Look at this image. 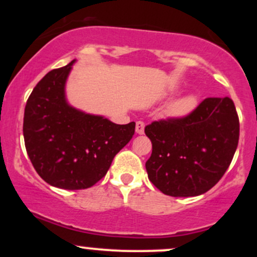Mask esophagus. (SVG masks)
<instances>
[{"label": "esophagus", "mask_w": 257, "mask_h": 257, "mask_svg": "<svg viewBox=\"0 0 257 257\" xmlns=\"http://www.w3.org/2000/svg\"><path fill=\"white\" fill-rule=\"evenodd\" d=\"M135 131H137L138 134H144V131H145V123L143 120H138L137 125H135Z\"/></svg>", "instance_id": "esophagus-1"}]
</instances>
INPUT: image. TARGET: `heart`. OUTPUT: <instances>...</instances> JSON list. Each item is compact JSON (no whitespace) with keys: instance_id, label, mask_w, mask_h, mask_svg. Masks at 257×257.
Returning <instances> with one entry per match:
<instances>
[{"instance_id":"heart-1","label":"heart","mask_w":257,"mask_h":257,"mask_svg":"<svg viewBox=\"0 0 257 257\" xmlns=\"http://www.w3.org/2000/svg\"><path fill=\"white\" fill-rule=\"evenodd\" d=\"M197 105V98L194 95H186L184 98L179 99L178 101L174 102L168 108V114L170 117H175V118H180V117L187 116L190 112L196 107Z\"/></svg>"}]
</instances>
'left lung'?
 Segmentation results:
<instances>
[{"mask_svg": "<svg viewBox=\"0 0 257 257\" xmlns=\"http://www.w3.org/2000/svg\"><path fill=\"white\" fill-rule=\"evenodd\" d=\"M152 143L146 162L150 181L172 197L208 192L228 169L239 140V118L231 98H206L185 117L145 126Z\"/></svg>", "mask_w": 257, "mask_h": 257, "instance_id": "left-lung-1", "label": "left lung"}]
</instances>
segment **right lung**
<instances>
[{"instance_id": "add662e5", "label": "right lung", "mask_w": 257, "mask_h": 257, "mask_svg": "<svg viewBox=\"0 0 257 257\" xmlns=\"http://www.w3.org/2000/svg\"><path fill=\"white\" fill-rule=\"evenodd\" d=\"M73 63L52 70L36 84L26 101L23 133L32 166L47 184L84 190L106 175L134 135L135 122L114 124L67 105L64 87Z\"/></svg>"}]
</instances>
